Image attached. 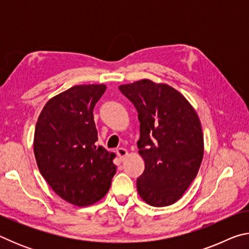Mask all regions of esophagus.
<instances>
[{
    "label": "esophagus",
    "mask_w": 249,
    "mask_h": 249,
    "mask_svg": "<svg viewBox=\"0 0 249 249\" xmlns=\"http://www.w3.org/2000/svg\"><path fill=\"white\" fill-rule=\"evenodd\" d=\"M116 155L119 156L120 159L122 160V161H123V160L126 158V156L128 155V151L126 150L125 148H119L116 150Z\"/></svg>",
    "instance_id": "esophagus-1"
}]
</instances>
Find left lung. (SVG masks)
<instances>
[{"mask_svg":"<svg viewBox=\"0 0 249 249\" xmlns=\"http://www.w3.org/2000/svg\"><path fill=\"white\" fill-rule=\"evenodd\" d=\"M119 89L135 105L141 123L137 146L145 170L136 182L138 195L153 206L174 204L190 187L203 159L199 116L169 84L142 79Z\"/></svg>","mask_w":249,"mask_h":249,"instance_id":"8db88e82","label":"left lung"}]
</instances>
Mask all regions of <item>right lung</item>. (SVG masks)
Returning <instances> with one entry per match:
<instances>
[{"mask_svg": "<svg viewBox=\"0 0 249 249\" xmlns=\"http://www.w3.org/2000/svg\"><path fill=\"white\" fill-rule=\"evenodd\" d=\"M105 90V84L73 86L48 100L36 123L34 154L40 174L75 206L105 196L116 171L114 154L95 144L93 108Z\"/></svg>", "mask_w": 249, "mask_h": 249, "instance_id": "add662e5", "label": "right lung"}]
</instances>
